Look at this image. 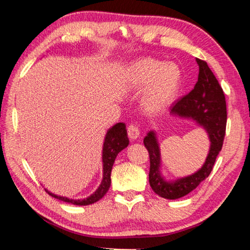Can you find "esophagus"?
<instances>
[{
  "mask_svg": "<svg viewBox=\"0 0 250 250\" xmlns=\"http://www.w3.org/2000/svg\"><path fill=\"white\" fill-rule=\"evenodd\" d=\"M128 135L130 138V140H135V139L139 138V135H140V130H139L138 125H130L128 126Z\"/></svg>",
  "mask_w": 250,
  "mask_h": 250,
  "instance_id": "obj_1",
  "label": "esophagus"
}]
</instances>
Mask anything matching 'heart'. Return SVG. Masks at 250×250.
I'll return each instance as SVG.
<instances>
[{"mask_svg":"<svg viewBox=\"0 0 250 250\" xmlns=\"http://www.w3.org/2000/svg\"><path fill=\"white\" fill-rule=\"evenodd\" d=\"M129 88L141 90L143 109L149 113H160L174 104L182 84V71L173 62H163L152 57L138 59L125 69Z\"/></svg>","mask_w":250,"mask_h":250,"instance_id":"heart-1","label":"heart"}]
</instances>
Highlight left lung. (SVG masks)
Returning <instances> with one entry per match:
<instances>
[{
	"mask_svg": "<svg viewBox=\"0 0 250 250\" xmlns=\"http://www.w3.org/2000/svg\"><path fill=\"white\" fill-rule=\"evenodd\" d=\"M200 73L194 89L172 105L171 115L195 120L208 134L210 146L205 163L192 175L166 181L160 172L161 154L155 133L150 131L143 140L150 156L149 182L155 194L167 200L188 195L208 177L225 138L227 111L225 95L207 62L196 58Z\"/></svg>",
	"mask_w": 250,
	"mask_h": 250,
	"instance_id": "obj_1",
	"label": "left lung"
}]
</instances>
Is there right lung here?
Listing matches in <instances>:
<instances>
[{"label": "right lung", "instance_id": "add662e5", "mask_svg": "<svg viewBox=\"0 0 250 250\" xmlns=\"http://www.w3.org/2000/svg\"><path fill=\"white\" fill-rule=\"evenodd\" d=\"M129 145V139L128 134H126V129L125 125L124 122H119L110 128L107 131V134H105L104 142V149H103V162H104V179L103 182L97 191L91 194L89 197L83 198V200H71V198L62 197V196H57L55 194L48 192L47 189H45L50 196H53L57 200H61L62 202L71 203L74 205H90L94 204V203L98 202L100 198L104 196V194L108 192L110 188V184H111V170L112 166L115 163V160L119 152H121L125 147L128 146Z\"/></svg>", "mask_w": 250, "mask_h": 250}]
</instances>
